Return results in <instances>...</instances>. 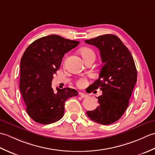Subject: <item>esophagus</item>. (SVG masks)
Returning a JSON list of instances; mask_svg holds the SVG:
<instances>
[{
    "mask_svg": "<svg viewBox=\"0 0 155 155\" xmlns=\"http://www.w3.org/2000/svg\"><path fill=\"white\" fill-rule=\"evenodd\" d=\"M79 95H80V97L81 98H83L88 97V95L87 94H85L84 93H82V92H81V93H79Z\"/></svg>",
    "mask_w": 155,
    "mask_h": 155,
    "instance_id": "34e87169",
    "label": "esophagus"
}]
</instances>
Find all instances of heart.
<instances>
[{
  "instance_id": "b5f03b06",
  "label": "heart",
  "mask_w": 155,
  "mask_h": 155,
  "mask_svg": "<svg viewBox=\"0 0 155 155\" xmlns=\"http://www.w3.org/2000/svg\"><path fill=\"white\" fill-rule=\"evenodd\" d=\"M80 53L82 56V57L83 58L84 61L87 60L88 58H89L91 57H95V54L94 51L92 50L91 48H88V47H83L80 50ZM88 81L87 80L86 78H80L77 81V85L80 88H83L84 87L86 86L87 84Z\"/></svg>"
}]
</instances>
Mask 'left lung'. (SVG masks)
I'll return each mask as SVG.
<instances>
[{"label": "left lung", "instance_id": "left-lung-1", "mask_svg": "<svg viewBox=\"0 0 155 155\" xmlns=\"http://www.w3.org/2000/svg\"><path fill=\"white\" fill-rule=\"evenodd\" d=\"M100 51L104 65L98 78L91 84L93 89L103 94L98 98L99 106L87 111L91 120L101 124L118 120L126 111L137 83V71L133 56L120 39L114 35H104L86 40Z\"/></svg>", "mask_w": 155, "mask_h": 155}]
</instances>
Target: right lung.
I'll return each mask as SVG.
<instances>
[{
  "instance_id": "obj_1",
  "label": "right lung",
  "mask_w": 155,
  "mask_h": 155,
  "mask_svg": "<svg viewBox=\"0 0 155 155\" xmlns=\"http://www.w3.org/2000/svg\"><path fill=\"white\" fill-rule=\"evenodd\" d=\"M78 44V41L51 35L34 41L23 54L19 87L27 113L37 123L48 124L60 120L65 101L78 95L70 88H57L54 92L51 82L64 54Z\"/></svg>"
}]
</instances>
